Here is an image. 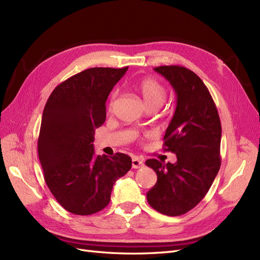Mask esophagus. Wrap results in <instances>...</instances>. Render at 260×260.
<instances>
[{"instance_id": "34e87169", "label": "esophagus", "mask_w": 260, "mask_h": 260, "mask_svg": "<svg viewBox=\"0 0 260 260\" xmlns=\"http://www.w3.org/2000/svg\"><path fill=\"white\" fill-rule=\"evenodd\" d=\"M144 166V161L142 158H140V157H132V168L135 169H139V168H142Z\"/></svg>"}]
</instances>
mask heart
Wrapping results in <instances>:
<instances>
[{
	"label": "heart",
	"instance_id": "heart-1",
	"mask_svg": "<svg viewBox=\"0 0 260 260\" xmlns=\"http://www.w3.org/2000/svg\"><path fill=\"white\" fill-rule=\"evenodd\" d=\"M139 90L141 95L143 96V100L148 108H157L159 107L165 99H166V90L165 86L157 81L154 78H145L139 83ZM117 96V93L114 92L111 98V103L109 107H113L115 103V99Z\"/></svg>",
	"mask_w": 260,
	"mask_h": 260
}]
</instances>
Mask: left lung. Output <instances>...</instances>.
Wrapping results in <instances>:
<instances>
[{
    "instance_id": "left-lung-1",
    "label": "left lung",
    "mask_w": 260,
    "mask_h": 260,
    "mask_svg": "<svg viewBox=\"0 0 260 260\" xmlns=\"http://www.w3.org/2000/svg\"><path fill=\"white\" fill-rule=\"evenodd\" d=\"M154 70L177 94L176 111L164 137V149L176 154L177 161H145L157 175L146 198L160 214L180 216L204 199L218 174L221 123L207 86L192 70L174 65Z\"/></svg>"
}]
</instances>
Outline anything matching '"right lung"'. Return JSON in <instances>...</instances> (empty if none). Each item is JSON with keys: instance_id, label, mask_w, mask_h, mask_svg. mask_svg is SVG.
<instances>
[{"instance_id": "1", "label": "right lung", "mask_w": 260, "mask_h": 260, "mask_svg": "<svg viewBox=\"0 0 260 260\" xmlns=\"http://www.w3.org/2000/svg\"><path fill=\"white\" fill-rule=\"evenodd\" d=\"M128 67L85 69L58 84L46 102L38 154L54 198L75 215L105 208L116 181L132 166L125 154L96 155L95 129L106 119V100Z\"/></svg>"}]
</instances>
